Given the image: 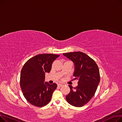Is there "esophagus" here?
Instances as JSON below:
<instances>
[{
  "label": "esophagus",
  "instance_id": "1",
  "mask_svg": "<svg viewBox=\"0 0 122 122\" xmlns=\"http://www.w3.org/2000/svg\"><path fill=\"white\" fill-rule=\"evenodd\" d=\"M63 86V85H62V84H58V86H60V87H61V86Z\"/></svg>",
  "mask_w": 122,
  "mask_h": 122
}]
</instances>
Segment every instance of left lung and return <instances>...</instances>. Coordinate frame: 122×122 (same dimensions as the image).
Segmentation results:
<instances>
[{"label": "left lung", "mask_w": 122, "mask_h": 122, "mask_svg": "<svg viewBox=\"0 0 122 122\" xmlns=\"http://www.w3.org/2000/svg\"><path fill=\"white\" fill-rule=\"evenodd\" d=\"M75 65L73 76L78 81V86L69 85L70 93L66 96L67 101L72 106L82 107L94 96L100 82L99 70L94 60L81 52L63 53Z\"/></svg>", "instance_id": "8db88e82"}]
</instances>
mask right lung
I'll list each match as a JSON object with an SVG mask.
<instances>
[{
	"instance_id": "obj_1",
	"label": "right lung",
	"mask_w": 122,
	"mask_h": 122,
	"mask_svg": "<svg viewBox=\"0 0 122 122\" xmlns=\"http://www.w3.org/2000/svg\"><path fill=\"white\" fill-rule=\"evenodd\" d=\"M59 56L54 54H41L25 63L20 75V86L25 98L30 103L41 107L51 100L57 88L55 83H44L45 75L49 73L53 61Z\"/></svg>"
}]
</instances>
